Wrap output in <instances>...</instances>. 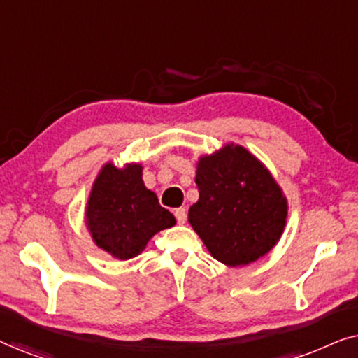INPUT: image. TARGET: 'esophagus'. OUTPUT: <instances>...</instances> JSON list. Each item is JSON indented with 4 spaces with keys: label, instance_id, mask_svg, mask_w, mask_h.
<instances>
[{
    "label": "esophagus",
    "instance_id": "obj_1",
    "mask_svg": "<svg viewBox=\"0 0 358 358\" xmlns=\"http://www.w3.org/2000/svg\"><path fill=\"white\" fill-rule=\"evenodd\" d=\"M174 217H176V220H178V223L179 224H184L185 223V220H187V212H185V208H176L174 210Z\"/></svg>",
    "mask_w": 358,
    "mask_h": 358
}]
</instances>
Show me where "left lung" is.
Returning a JSON list of instances; mask_svg holds the SVG:
<instances>
[{
  "mask_svg": "<svg viewBox=\"0 0 358 358\" xmlns=\"http://www.w3.org/2000/svg\"><path fill=\"white\" fill-rule=\"evenodd\" d=\"M195 182L199 202L189 223L210 254L229 267L267 254L287 223V199L261 161L239 145L203 156Z\"/></svg>",
  "mask_w": 358,
  "mask_h": 358,
  "instance_id": "8db88e82",
  "label": "left lung"
}]
</instances>
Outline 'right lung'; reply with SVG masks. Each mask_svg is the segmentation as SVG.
Masks as SVG:
<instances>
[{"label": "right lung", "instance_id": "1", "mask_svg": "<svg viewBox=\"0 0 358 358\" xmlns=\"http://www.w3.org/2000/svg\"><path fill=\"white\" fill-rule=\"evenodd\" d=\"M86 224L97 246L127 261L138 256L151 236L173 227L176 220L145 187L140 164L117 169L107 163L92 185Z\"/></svg>", "mask_w": 358, "mask_h": 358}]
</instances>
